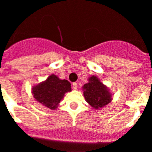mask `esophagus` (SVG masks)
I'll list each match as a JSON object with an SVG mask.
<instances>
[{
  "instance_id": "34e87169",
  "label": "esophagus",
  "mask_w": 152,
  "mask_h": 152,
  "mask_svg": "<svg viewBox=\"0 0 152 152\" xmlns=\"http://www.w3.org/2000/svg\"><path fill=\"white\" fill-rule=\"evenodd\" d=\"M72 88H73L74 90H77V83H73V84H72Z\"/></svg>"
}]
</instances>
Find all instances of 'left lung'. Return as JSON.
<instances>
[{
    "mask_svg": "<svg viewBox=\"0 0 152 152\" xmlns=\"http://www.w3.org/2000/svg\"><path fill=\"white\" fill-rule=\"evenodd\" d=\"M85 100L95 110H99L112 101V94L109 88L96 76L92 75L88 82L82 87Z\"/></svg>",
    "mask_w": 152,
    "mask_h": 152,
    "instance_id": "1",
    "label": "left lung"
}]
</instances>
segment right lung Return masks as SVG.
<instances>
[{
    "label": "right lung",
    "mask_w": 152,
    "mask_h": 152,
    "mask_svg": "<svg viewBox=\"0 0 152 152\" xmlns=\"http://www.w3.org/2000/svg\"><path fill=\"white\" fill-rule=\"evenodd\" d=\"M71 91L72 87L69 81L58 78L54 74L32 88V94L35 100L52 110L57 109L65 93Z\"/></svg>",
    "instance_id": "1"
}]
</instances>
